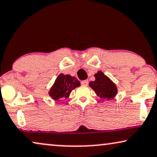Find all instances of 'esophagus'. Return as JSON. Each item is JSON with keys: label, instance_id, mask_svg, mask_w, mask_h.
<instances>
[{"label": "esophagus", "instance_id": "obj_1", "mask_svg": "<svg viewBox=\"0 0 157 157\" xmlns=\"http://www.w3.org/2000/svg\"><path fill=\"white\" fill-rule=\"evenodd\" d=\"M88 84H89V81H88L87 80L81 81V85H82V86H87Z\"/></svg>", "mask_w": 157, "mask_h": 157}]
</instances>
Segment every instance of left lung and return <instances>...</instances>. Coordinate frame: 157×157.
<instances>
[{"mask_svg":"<svg viewBox=\"0 0 157 157\" xmlns=\"http://www.w3.org/2000/svg\"><path fill=\"white\" fill-rule=\"evenodd\" d=\"M95 81H90L89 86L101 99H113L117 94V87L114 83L101 71L94 74Z\"/></svg>","mask_w":157,"mask_h":157,"instance_id":"1","label":"left lung"}]
</instances>
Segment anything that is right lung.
I'll list each match as a JSON object with an SVG mask.
<instances>
[{"label": "right lung", "mask_w": 157, "mask_h": 157, "mask_svg": "<svg viewBox=\"0 0 157 157\" xmlns=\"http://www.w3.org/2000/svg\"><path fill=\"white\" fill-rule=\"evenodd\" d=\"M81 83L76 77L70 75L59 74L48 92L53 100L66 99L75 88L79 87Z\"/></svg>", "instance_id": "right-lung-1"}]
</instances>
